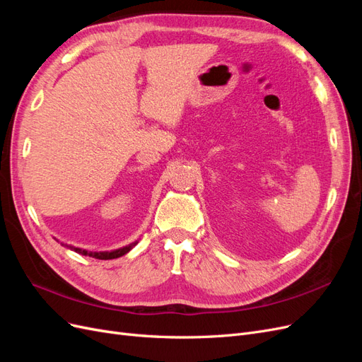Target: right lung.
Wrapping results in <instances>:
<instances>
[{"instance_id": "right-lung-1", "label": "right lung", "mask_w": 362, "mask_h": 362, "mask_svg": "<svg viewBox=\"0 0 362 362\" xmlns=\"http://www.w3.org/2000/svg\"><path fill=\"white\" fill-rule=\"evenodd\" d=\"M136 245H137V242H136V243H131V245H128V246L120 247V249H116V250H110V252H89V250H86V249L72 247V246H68V245H66V246L71 247V249H74L75 252H78V254H81V255H89V257L96 258V259H113V258H119V257H122V255L128 254V252H129L131 249H133Z\"/></svg>"}]
</instances>
